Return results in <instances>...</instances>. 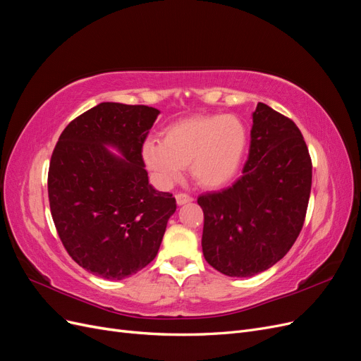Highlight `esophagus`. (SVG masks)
<instances>
[{"instance_id": "esophagus-1", "label": "esophagus", "mask_w": 361, "mask_h": 361, "mask_svg": "<svg viewBox=\"0 0 361 361\" xmlns=\"http://www.w3.org/2000/svg\"><path fill=\"white\" fill-rule=\"evenodd\" d=\"M194 199L191 197L190 194H185V192H179L176 194V203L178 204H185V203H191Z\"/></svg>"}]
</instances>
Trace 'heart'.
I'll list each match as a JSON object with an SVG mask.
<instances>
[{"label":"heart","instance_id":"obj_1","mask_svg":"<svg viewBox=\"0 0 361 361\" xmlns=\"http://www.w3.org/2000/svg\"><path fill=\"white\" fill-rule=\"evenodd\" d=\"M247 129L235 116H194L162 130V141L147 140L143 161L162 185L176 182L185 166L203 188H221L241 167Z\"/></svg>","mask_w":361,"mask_h":361}]
</instances>
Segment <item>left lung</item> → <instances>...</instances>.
I'll return each mask as SVG.
<instances>
[{
    "instance_id": "8db88e82",
    "label": "left lung",
    "mask_w": 361,
    "mask_h": 361,
    "mask_svg": "<svg viewBox=\"0 0 361 361\" xmlns=\"http://www.w3.org/2000/svg\"><path fill=\"white\" fill-rule=\"evenodd\" d=\"M248 159L232 187L197 199L203 256L228 277H251L283 259L301 232L312 188V159L290 118L259 102Z\"/></svg>"
}]
</instances>
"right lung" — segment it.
<instances>
[{
    "mask_svg": "<svg viewBox=\"0 0 361 361\" xmlns=\"http://www.w3.org/2000/svg\"><path fill=\"white\" fill-rule=\"evenodd\" d=\"M158 114L146 105L102 102L73 118L52 152L54 224L69 256L94 276L122 280L149 265L176 211L173 194L149 183L141 155Z\"/></svg>",
    "mask_w": 361,
    "mask_h": 361,
    "instance_id": "1",
    "label": "right lung"
}]
</instances>
